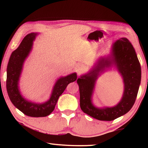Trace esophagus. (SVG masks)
<instances>
[{
    "mask_svg": "<svg viewBox=\"0 0 148 148\" xmlns=\"http://www.w3.org/2000/svg\"><path fill=\"white\" fill-rule=\"evenodd\" d=\"M83 69H84V66H79L78 71H82V70H83Z\"/></svg>",
    "mask_w": 148,
    "mask_h": 148,
    "instance_id": "esophagus-1",
    "label": "esophagus"
}]
</instances>
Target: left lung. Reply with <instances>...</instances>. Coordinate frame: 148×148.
Listing matches in <instances>:
<instances>
[{
	"instance_id": "1",
	"label": "left lung",
	"mask_w": 148,
	"mask_h": 148,
	"mask_svg": "<svg viewBox=\"0 0 148 148\" xmlns=\"http://www.w3.org/2000/svg\"><path fill=\"white\" fill-rule=\"evenodd\" d=\"M114 65L124 83V95L113 107L100 109L92 102L95 83L100 73ZM141 81V66L133 46L129 40L121 38L114 42L110 56L101 57L88 74L77 79L80 95V108L84 113L101 121H112L123 116L132 108L136 101Z\"/></svg>"
}]
</instances>
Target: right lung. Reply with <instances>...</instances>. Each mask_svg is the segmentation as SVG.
Masks as SVG:
<instances>
[{
  "mask_svg": "<svg viewBox=\"0 0 148 148\" xmlns=\"http://www.w3.org/2000/svg\"><path fill=\"white\" fill-rule=\"evenodd\" d=\"M38 33L28 34L23 39L19 47L14 50L10 57L7 66L6 89L10 99L15 106L26 116L39 117H46L55 109L59 97L64 92L67 86L76 81V72L57 79L53 87L49 99L44 103L38 104L25 99L19 90V80L21 76L25 60L31 52L33 41Z\"/></svg>",
  "mask_w": 148,
  "mask_h": 148,
  "instance_id": "add662e5",
  "label": "right lung"
}]
</instances>
